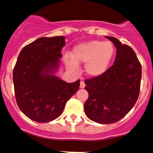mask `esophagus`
<instances>
[{
    "instance_id": "esophagus-1",
    "label": "esophagus",
    "mask_w": 153,
    "mask_h": 153,
    "mask_svg": "<svg viewBox=\"0 0 153 153\" xmlns=\"http://www.w3.org/2000/svg\"><path fill=\"white\" fill-rule=\"evenodd\" d=\"M85 85L84 82H83V81H81V82H80V88H85Z\"/></svg>"
}]
</instances>
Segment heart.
<instances>
[{
  "label": "heart",
  "instance_id": "1",
  "mask_svg": "<svg viewBox=\"0 0 153 153\" xmlns=\"http://www.w3.org/2000/svg\"><path fill=\"white\" fill-rule=\"evenodd\" d=\"M115 54V47L110 42L92 40L79 43L71 51V59L67 58L65 64L74 70L76 65L85 64V72L89 77L102 76L108 70Z\"/></svg>",
  "mask_w": 153,
  "mask_h": 153
}]
</instances>
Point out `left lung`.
Returning a JSON list of instances; mask_svg holds the SVG:
<instances>
[{
  "label": "left lung",
  "instance_id": "left-lung-1",
  "mask_svg": "<svg viewBox=\"0 0 153 153\" xmlns=\"http://www.w3.org/2000/svg\"><path fill=\"white\" fill-rule=\"evenodd\" d=\"M117 49L114 65L102 76L86 79L88 97L85 113L99 124H112L122 119L138 98L142 65L131 47L115 37L106 36Z\"/></svg>",
  "mask_w": 153,
  "mask_h": 153
}]
</instances>
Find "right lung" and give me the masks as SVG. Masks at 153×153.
<instances>
[{
    "label": "right lung",
    "mask_w": 153,
    "mask_h": 153,
    "mask_svg": "<svg viewBox=\"0 0 153 153\" xmlns=\"http://www.w3.org/2000/svg\"><path fill=\"white\" fill-rule=\"evenodd\" d=\"M65 36L41 37L22 50L13 71L16 102L29 119L47 123L58 117L67 101L79 90L80 80L68 83L58 69Z\"/></svg>",
    "instance_id": "right-lung-1"
}]
</instances>
